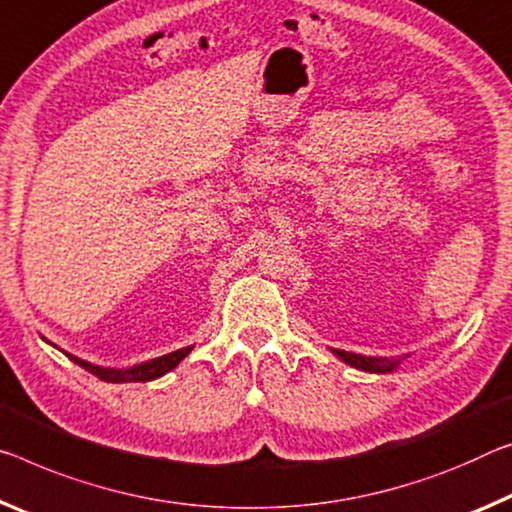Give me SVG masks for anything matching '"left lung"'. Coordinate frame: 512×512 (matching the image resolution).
<instances>
[{"mask_svg":"<svg viewBox=\"0 0 512 512\" xmlns=\"http://www.w3.org/2000/svg\"><path fill=\"white\" fill-rule=\"evenodd\" d=\"M332 353L337 355L339 360H344L346 364H351L355 369H362V371H371V373H385V371H394L399 367L401 360H389V358H364V355L358 353H346V351H335L332 348Z\"/></svg>","mask_w":512,"mask_h":512,"instance_id":"8db88e82","label":"left lung"}]
</instances>
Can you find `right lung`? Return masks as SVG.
I'll use <instances>...</instances> for the list:
<instances>
[{"instance_id": "right-lung-1", "label": "right lung", "mask_w": 512, "mask_h": 512, "mask_svg": "<svg viewBox=\"0 0 512 512\" xmlns=\"http://www.w3.org/2000/svg\"><path fill=\"white\" fill-rule=\"evenodd\" d=\"M193 346H186L180 348V351L175 353H168V355H161L157 360H148L143 364H136L132 369H104V367H95V364L86 362V360H79L75 355H68L72 362H77L81 369L91 371L93 376H97L100 380H107V383H148V380H154L159 376H164L170 369H175L177 364H180L186 355L191 353Z\"/></svg>"}]
</instances>
